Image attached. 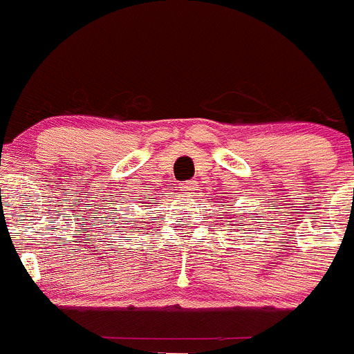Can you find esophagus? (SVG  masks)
<instances>
[{"instance_id":"34e87169","label":"esophagus","mask_w":354,"mask_h":354,"mask_svg":"<svg viewBox=\"0 0 354 354\" xmlns=\"http://www.w3.org/2000/svg\"><path fill=\"white\" fill-rule=\"evenodd\" d=\"M197 189V183L195 180H186V183L179 184V192L183 195H192Z\"/></svg>"}]
</instances>
